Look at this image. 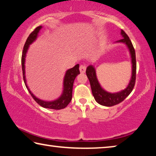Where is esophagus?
<instances>
[{
	"instance_id": "obj_1",
	"label": "esophagus",
	"mask_w": 156,
	"mask_h": 156,
	"mask_svg": "<svg viewBox=\"0 0 156 156\" xmlns=\"http://www.w3.org/2000/svg\"><path fill=\"white\" fill-rule=\"evenodd\" d=\"M86 65H82L80 66V72L81 73H85V71H86Z\"/></svg>"
}]
</instances>
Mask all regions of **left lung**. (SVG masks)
<instances>
[{"label":"left lung","mask_w":156,"mask_h":156,"mask_svg":"<svg viewBox=\"0 0 156 156\" xmlns=\"http://www.w3.org/2000/svg\"><path fill=\"white\" fill-rule=\"evenodd\" d=\"M121 34H122L123 38L118 42L125 43L128 46V48L129 49L131 56L132 76L130 83H129L127 87L122 91L118 92V93L111 94L109 93V92H107L100 87L98 81L97 80L96 71H95V69L93 66H88L86 69V74L87 76L89 82H90L92 94H93L94 98L98 103L103 105V106L112 107L120 103L121 102H122L131 94V92L133 91L134 86H135L136 79V51L133 46V44H132L127 34L122 30H121Z\"/></svg>","instance_id":"8db88e82"}]
</instances>
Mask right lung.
Instances as JSON below:
<instances>
[{
    "instance_id": "add662e5",
    "label": "right lung",
    "mask_w": 156,
    "mask_h": 156,
    "mask_svg": "<svg viewBox=\"0 0 156 156\" xmlns=\"http://www.w3.org/2000/svg\"><path fill=\"white\" fill-rule=\"evenodd\" d=\"M42 28V26H38L37 27L35 30H34L32 32H31L30 36H28V38L26 41L24 47H23V54H22V58H21V64H22V69H23V80H24V83L25 84L26 87H27V90L30 92L31 96H32L34 100L40 105L41 107L44 108H47V109H56L59 110L64 109L67 105L69 104L72 98V89H73V82L76 76H77L79 73H80V70H79V65H76L73 68L70 69L67 71L66 74L64 78V89H63V93L62 96H60L58 99L55 100V101L52 102H45L43 100H39L38 98H36V96H34V94L31 93L30 89L28 88V87L26 84L25 80V59L26 53L28 49V47L30 46V44L33 43V42L36 40L38 34L40 31L41 29Z\"/></svg>"
}]
</instances>
